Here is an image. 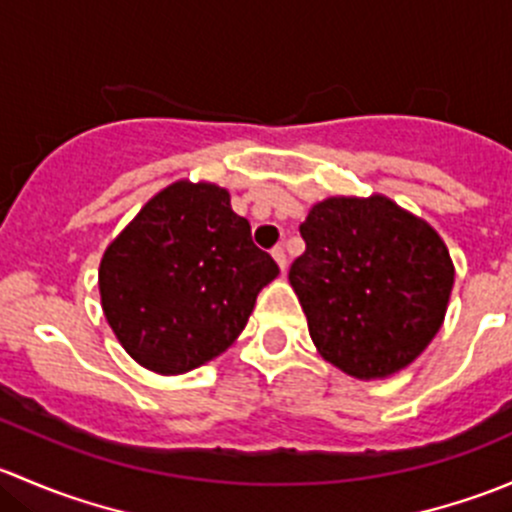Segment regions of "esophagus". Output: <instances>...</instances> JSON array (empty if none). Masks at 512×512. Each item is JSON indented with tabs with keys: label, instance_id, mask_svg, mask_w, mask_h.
<instances>
[{
	"label": "esophagus",
	"instance_id": "obj_1",
	"mask_svg": "<svg viewBox=\"0 0 512 512\" xmlns=\"http://www.w3.org/2000/svg\"><path fill=\"white\" fill-rule=\"evenodd\" d=\"M272 257H275V262H277V265H280V270L285 272V270H287V255H285V247H282V245L272 247Z\"/></svg>",
	"mask_w": 512,
	"mask_h": 512
}]
</instances>
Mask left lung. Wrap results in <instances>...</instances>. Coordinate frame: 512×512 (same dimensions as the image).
I'll list each match as a JSON object with an SVG mask.
<instances>
[{
  "label": "left lung",
  "instance_id": "obj_1",
  "mask_svg": "<svg viewBox=\"0 0 512 512\" xmlns=\"http://www.w3.org/2000/svg\"><path fill=\"white\" fill-rule=\"evenodd\" d=\"M299 232L289 285L317 352L361 381L406 369L446 319L456 270L441 235L379 193L322 200Z\"/></svg>",
  "mask_w": 512,
  "mask_h": 512
}]
</instances>
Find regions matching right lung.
Wrapping results in <instances>:
<instances>
[{
    "instance_id": "obj_1",
    "label": "right lung",
    "mask_w": 512,
    "mask_h": 512,
    "mask_svg": "<svg viewBox=\"0 0 512 512\" xmlns=\"http://www.w3.org/2000/svg\"><path fill=\"white\" fill-rule=\"evenodd\" d=\"M277 275L225 188L175 180L106 247L98 292L128 356L175 376L223 354Z\"/></svg>"
}]
</instances>
